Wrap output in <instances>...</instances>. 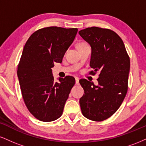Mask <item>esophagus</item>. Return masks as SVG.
Instances as JSON below:
<instances>
[{"label":"esophagus","mask_w":146,"mask_h":146,"mask_svg":"<svg viewBox=\"0 0 146 146\" xmlns=\"http://www.w3.org/2000/svg\"><path fill=\"white\" fill-rule=\"evenodd\" d=\"M75 84H79V78H75Z\"/></svg>","instance_id":"34e87169"}]
</instances>
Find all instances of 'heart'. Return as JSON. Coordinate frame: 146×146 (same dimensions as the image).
I'll use <instances>...</instances> for the list:
<instances>
[{"label":"heart","instance_id":"obj_1","mask_svg":"<svg viewBox=\"0 0 146 146\" xmlns=\"http://www.w3.org/2000/svg\"><path fill=\"white\" fill-rule=\"evenodd\" d=\"M85 44H86V43H84V42H80V43H79V44H78V46H82V45H85Z\"/></svg>","mask_w":146,"mask_h":146}]
</instances>
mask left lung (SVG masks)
I'll use <instances>...</instances> for the list:
<instances>
[{
	"mask_svg": "<svg viewBox=\"0 0 146 146\" xmlns=\"http://www.w3.org/2000/svg\"><path fill=\"white\" fill-rule=\"evenodd\" d=\"M91 47L90 66L100 72L98 84L81 79L84 88L80 99L82 113L88 119L101 121L118 110L128 91L129 58L123 42L115 31L93 27L79 31Z\"/></svg>",
	"mask_w": 146,
	"mask_h": 146,
	"instance_id": "obj_1",
	"label": "left lung"
}]
</instances>
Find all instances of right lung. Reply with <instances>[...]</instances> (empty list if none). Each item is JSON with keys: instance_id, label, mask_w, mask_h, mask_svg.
<instances>
[{"instance_id": "right-lung-1", "label": "right lung", "mask_w": 146, "mask_h": 146, "mask_svg": "<svg viewBox=\"0 0 146 146\" xmlns=\"http://www.w3.org/2000/svg\"><path fill=\"white\" fill-rule=\"evenodd\" d=\"M77 33V28L45 27L35 31L25 45L18 78L27 108L40 121H54L62 115L75 80L66 76L56 82L51 68L62 62Z\"/></svg>"}]
</instances>
